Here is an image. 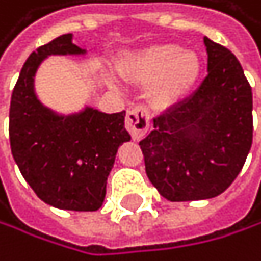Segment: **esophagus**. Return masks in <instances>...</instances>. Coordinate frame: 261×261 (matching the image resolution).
Segmentation results:
<instances>
[{"label":"esophagus","instance_id":"esophagus-1","mask_svg":"<svg viewBox=\"0 0 261 261\" xmlns=\"http://www.w3.org/2000/svg\"><path fill=\"white\" fill-rule=\"evenodd\" d=\"M125 126L133 139H141L149 129V112L143 106L132 107L126 112Z\"/></svg>","mask_w":261,"mask_h":261}]
</instances>
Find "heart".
Masks as SVG:
<instances>
[{
    "label": "heart",
    "mask_w": 261,
    "mask_h": 261,
    "mask_svg": "<svg viewBox=\"0 0 261 261\" xmlns=\"http://www.w3.org/2000/svg\"><path fill=\"white\" fill-rule=\"evenodd\" d=\"M202 62L194 51H183L176 44H155L136 54L122 67L135 80L157 82L154 99L159 106H170L183 97L200 75Z\"/></svg>",
    "instance_id": "1"
}]
</instances>
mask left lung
<instances>
[{
    "mask_svg": "<svg viewBox=\"0 0 261 261\" xmlns=\"http://www.w3.org/2000/svg\"><path fill=\"white\" fill-rule=\"evenodd\" d=\"M204 82L183 101L154 118L139 147L146 173L171 202L212 199L226 191L252 146V88L228 48L204 38Z\"/></svg>",
    "mask_w": 261,
    "mask_h": 261,
    "instance_id": "8db88e82",
    "label": "left lung"
}]
</instances>
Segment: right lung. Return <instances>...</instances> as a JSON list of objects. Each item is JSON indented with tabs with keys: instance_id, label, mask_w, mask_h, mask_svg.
Segmentation results:
<instances>
[{
	"instance_id": "add662e5",
	"label": "right lung",
	"mask_w": 261,
	"mask_h": 261,
	"mask_svg": "<svg viewBox=\"0 0 261 261\" xmlns=\"http://www.w3.org/2000/svg\"><path fill=\"white\" fill-rule=\"evenodd\" d=\"M53 54H85L72 33L40 46L25 61L9 107V141L22 176L43 202L56 208L94 212L106 197L107 176L118 147L129 141L125 111L104 114L93 107L59 115L35 96L33 76Z\"/></svg>"
}]
</instances>
